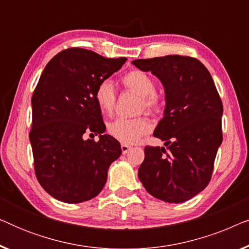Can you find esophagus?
Segmentation results:
<instances>
[{"label":"esophagus","instance_id":"1","mask_svg":"<svg viewBox=\"0 0 249 249\" xmlns=\"http://www.w3.org/2000/svg\"><path fill=\"white\" fill-rule=\"evenodd\" d=\"M130 149H131V146L125 145V144L121 145V151H122V153H124V154H127V153L130 151Z\"/></svg>","mask_w":249,"mask_h":249}]
</instances>
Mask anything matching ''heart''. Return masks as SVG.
Segmentation results:
<instances>
[{
  "mask_svg": "<svg viewBox=\"0 0 249 249\" xmlns=\"http://www.w3.org/2000/svg\"><path fill=\"white\" fill-rule=\"evenodd\" d=\"M121 84L127 89L141 96V110L156 112L163 107L162 95L155 91V83L148 73L142 70H131L121 78ZM95 100L103 113L113 111L117 94L110 81L104 80L97 85L95 90ZM151 124L145 117L134 119L118 118L110 122L107 131L112 137L124 144H134L149 131Z\"/></svg>",
  "mask_w": 249,
  "mask_h": 249,
  "instance_id": "heart-1",
  "label": "heart"
}]
</instances>
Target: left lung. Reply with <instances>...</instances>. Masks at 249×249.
Masks as SVG:
<instances>
[{
    "label": "left lung",
    "instance_id": "8db88e82",
    "mask_svg": "<svg viewBox=\"0 0 249 249\" xmlns=\"http://www.w3.org/2000/svg\"><path fill=\"white\" fill-rule=\"evenodd\" d=\"M132 64L151 71L165 90L164 117L154 136L165 147L146 146L138 177L155 198L186 202L209 185L222 142V102L212 76L195 57L165 55Z\"/></svg>",
    "mask_w": 249,
    "mask_h": 249
}]
</instances>
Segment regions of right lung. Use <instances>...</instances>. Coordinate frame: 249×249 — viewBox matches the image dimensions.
I'll list each match as a JSON object with an SVG mask.
<instances>
[{
  "label": "right lung",
  "mask_w": 249,
  "mask_h": 249,
  "mask_svg": "<svg viewBox=\"0 0 249 249\" xmlns=\"http://www.w3.org/2000/svg\"><path fill=\"white\" fill-rule=\"evenodd\" d=\"M125 57L107 59L93 51L71 47L47 63L32 97L29 132L36 178L61 202H86L101 193L121 146L105 124L95 90L124 66ZM100 139L84 140L85 133Z\"/></svg>",
  "instance_id": "1"
}]
</instances>
